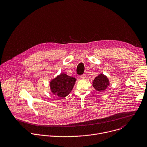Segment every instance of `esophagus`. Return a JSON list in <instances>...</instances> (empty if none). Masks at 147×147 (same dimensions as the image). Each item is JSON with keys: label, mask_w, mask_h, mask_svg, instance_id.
<instances>
[{"label": "esophagus", "mask_w": 147, "mask_h": 147, "mask_svg": "<svg viewBox=\"0 0 147 147\" xmlns=\"http://www.w3.org/2000/svg\"><path fill=\"white\" fill-rule=\"evenodd\" d=\"M80 78H82V79H85V78H86V74H82V76H80Z\"/></svg>", "instance_id": "esophagus-1"}]
</instances>
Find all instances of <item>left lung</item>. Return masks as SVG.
Wrapping results in <instances>:
<instances>
[{"label": "left lung", "mask_w": 147, "mask_h": 147, "mask_svg": "<svg viewBox=\"0 0 147 147\" xmlns=\"http://www.w3.org/2000/svg\"><path fill=\"white\" fill-rule=\"evenodd\" d=\"M93 86L98 92L105 91L110 85V81L107 76L102 73L99 74L92 82Z\"/></svg>", "instance_id": "obj_1"}]
</instances>
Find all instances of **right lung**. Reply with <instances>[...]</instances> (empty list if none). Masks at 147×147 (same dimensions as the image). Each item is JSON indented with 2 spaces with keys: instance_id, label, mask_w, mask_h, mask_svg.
<instances>
[{
  "instance_id": "1",
  "label": "right lung",
  "mask_w": 147,
  "mask_h": 147,
  "mask_svg": "<svg viewBox=\"0 0 147 147\" xmlns=\"http://www.w3.org/2000/svg\"><path fill=\"white\" fill-rule=\"evenodd\" d=\"M76 78L62 73L50 81L51 92L60 98L65 97L72 90Z\"/></svg>"
}]
</instances>
